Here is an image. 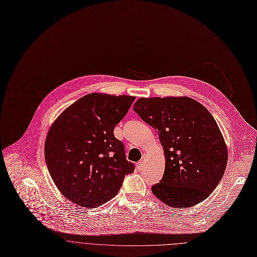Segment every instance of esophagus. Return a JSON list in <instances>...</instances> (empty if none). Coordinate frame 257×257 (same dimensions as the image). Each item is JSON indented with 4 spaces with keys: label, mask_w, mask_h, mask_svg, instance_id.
<instances>
[{
    "label": "esophagus",
    "mask_w": 257,
    "mask_h": 257,
    "mask_svg": "<svg viewBox=\"0 0 257 257\" xmlns=\"http://www.w3.org/2000/svg\"><path fill=\"white\" fill-rule=\"evenodd\" d=\"M136 165H137V168H138V170H142V168H143V165H144V162H143V160H140V161H138Z\"/></svg>",
    "instance_id": "34e87169"
}]
</instances>
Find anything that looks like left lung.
Masks as SVG:
<instances>
[{
  "label": "left lung",
  "instance_id": "8db88e82",
  "mask_svg": "<svg viewBox=\"0 0 257 257\" xmlns=\"http://www.w3.org/2000/svg\"><path fill=\"white\" fill-rule=\"evenodd\" d=\"M133 110L159 136L165 157L153 195L173 208L206 200L224 176L228 150L211 113L189 97L140 98Z\"/></svg>",
  "mask_w": 257,
  "mask_h": 257
}]
</instances>
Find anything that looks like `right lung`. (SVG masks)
I'll use <instances>...</instances> for the list:
<instances>
[{
    "mask_svg": "<svg viewBox=\"0 0 257 257\" xmlns=\"http://www.w3.org/2000/svg\"><path fill=\"white\" fill-rule=\"evenodd\" d=\"M135 97L93 93L67 107L51 125L44 153L48 172L59 192L84 208L114 198L134 164L114 136Z\"/></svg>",
    "mask_w": 257,
    "mask_h": 257,
    "instance_id": "add662e5",
    "label": "right lung"
}]
</instances>
